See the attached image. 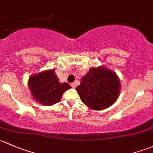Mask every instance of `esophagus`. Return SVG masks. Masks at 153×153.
I'll list each match as a JSON object with an SVG mask.
<instances>
[{"instance_id": "obj_1", "label": "esophagus", "mask_w": 153, "mask_h": 153, "mask_svg": "<svg viewBox=\"0 0 153 153\" xmlns=\"http://www.w3.org/2000/svg\"><path fill=\"white\" fill-rule=\"evenodd\" d=\"M71 86L72 88H75V86H76V84H75V83H71Z\"/></svg>"}]
</instances>
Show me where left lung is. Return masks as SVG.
<instances>
[{
	"mask_svg": "<svg viewBox=\"0 0 153 153\" xmlns=\"http://www.w3.org/2000/svg\"><path fill=\"white\" fill-rule=\"evenodd\" d=\"M120 83L115 72L100 67L91 68L76 90L81 101L94 110L113 105L120 94Z\"/></svg>",
	"mask_w": 153,
	"mask_h": 153,
	"instance_id": "1",
	"label": "left lung"
}]
</instances>
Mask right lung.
Returning <instances> with one entry per match:
<instances>
[{"label": "right lung", "mask_w": 153, "mask_h": 153, "mask_svg": "<svg viewBox=\"0 0 153 153\" xmlns=\"http://www.w3.org/2000/svg\"><path fill=\"white\" fill-rule=\"evenodd\" d=\"M28 86L33 98L42 105H52L60 102L63 93L71 86L67 83H59L54 70H48L33 75Z\"/></svg>", "instance_id": "right-lung-1"}]
</instances>
